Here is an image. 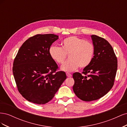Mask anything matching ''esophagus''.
<instances>
[{"label":"esophagus","mask_w":127,"mask_h":127,"mask_svg":"<svg viewBox=\"0 0 127 127\" xmlns=\"http://www.w3.org/2000/svg\"><path fill=\"white\" fill-rule=\"evenodd\" d=\"M66 75L68 77H71V74H70V73H68V72H66Z\"/></svg>","instance_id":"34e87169"}]
</instances>
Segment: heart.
Segmentation results:
<instances>
[{"instance_id":"heart-1","label":"heart","mask_w":127,"mask_h":127,"mask_svg":"<svg viewBox=\"0 0 127 127\" xmlns=\"http://www.w3.org/2000/svg\"><path fill=\"white\" fill-rule=\"evenodd\" d=\"M61 48L52 45L49 48V55L58 64H63L69 55V61L65 63L61 69L66 72L76 70L79 67L86 68L91 63L95 53L94 46L91 42L82 38L71 36L61 42Z\"/></svg>"}]
</instances>
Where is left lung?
I'll use <instances>...</instances> for the list:
<instances>
[{
  "instance_id": "obj_1",
  "label": "left lung",
  "mask_w": 127,
  "mask_h": 127,
  "mask_svg": "<svg viewBox=\"0 0 127 127\" xmlns=\"http://www.w3.org/2000/svg\"><path fill=\"white\" fill-rule=\"evenodd\" d=\"M95 53L89 66L82 74L75 72L73 91L84 101L96 100L110 91L114 85L117 68V58L109 42L96 35H91Z\"/></svg>"
}]
</instances>
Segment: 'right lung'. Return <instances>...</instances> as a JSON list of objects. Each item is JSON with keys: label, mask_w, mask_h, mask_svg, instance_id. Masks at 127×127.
<instances>
[{"label": "right lung", "mask_w": 127, "mask_h": 127, "mask_svg": "<svg viewBox=\"0 0 127 127\" xmlns=\"http://www.w3.org/2000/svg\"><path fill=\"white\" fill-rule=\"evenodd\" d=\"M53 34H36L26 40L14 59L13 72L18 92L29 102L44 104L55 96L66 79L49 55L58 39Z\"/></svg>", "instance_id": "add662e5"}]
</instances>
